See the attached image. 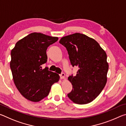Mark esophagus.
Here are the masks:
<instances>
[{
  "mask_svg": "<svg viewBox=\"0 0 126 126\" xmlns=\"http://www.w3.org/2000/svg\"><path fill=\"white\" fill-rule=\"evenodd\" d=\"M60 77L61 79H64L65 78V74L64 73H62L61 74H60Z\"/></svg>",
  "mask_w": 126,
  "mask_h": 126,
  "instance_id": "1",
  "label": "esophagus"
}]
</instances>
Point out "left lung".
Returning a JSON list of instances; mask_svg holds the SVG:
<instances>
[{
	"label": "left lung",
	"instance_id": "left-lung-1",
	"mask_svg": "<svg viewBox=\"0 0 126 126\" xmlns=\"http://www.w3.org/2000/svg\"><path fill=\"white\" fill-rule=\"evenodd\" d=\"M59 43L67 49L71 64L78 68L68 77L73 89L68 97L74 103L85 104L98 96L107 80V54L96 40L79 33L62 37Z\"/></svg>",
	"mask_w": 126,
	"mask_h": 126
}]
</instances>
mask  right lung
Listing matches in <instances>:
<instances>
[{
  "label": "right lung",
  "instance_id": "add662e5",
  "mask_svg": "<svg viewBox=\"0 0 126 126\" xmlns=\"http://www.w3.org/2000/svg\"><path fill=\"white\" fill-rule=\"evenodd\" d=\"M58 40L56 37L32 33L17 42L11 51L10 66L14 84L29 101H41L59 80V74L42 67L47 61L48 47Z\"/></svg>",
  "mask_w": 126,
  "mask_h": 126
}]
</instances>
